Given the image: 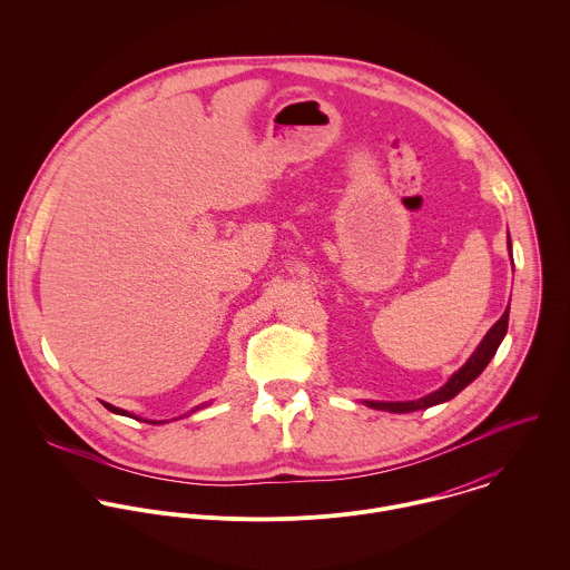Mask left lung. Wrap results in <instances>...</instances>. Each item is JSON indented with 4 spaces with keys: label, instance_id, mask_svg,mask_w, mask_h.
<instances>
[{
    "label": "left lung",
    "instance_id": "left-lung-1",
    "mask_svg": "<svg viewBox=\"0 0 570 570\" xmlns=\"http://www.w3.org/2000/svg\"><path fill=\"white\" fill-rule=\"evenodd\" d=\"M509 254H511V242H509ZM507 325H509V307L504 309L500 321L489 328L488 335L476 346L472 357L439 391H434V393H430L421 400H414V402H364V404L375 407V410H389V412H412V410H423V407L450 402L452 397H456L465 386H470L485 371L489 360L495 355V351H498V346H500V342L507 333Z\"/></svg>",
    "mask_w": 570,
    "mask_h": 570
}]
</instances>
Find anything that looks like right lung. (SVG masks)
I'll return each instance as SVG.
<instances>
[{
    "mask_svg": "<svg viewBox=\"0 0 570 570\" xmlns=\"http://www.w3.org/2000/svg\"><path fill=\"white\" fill-rule=\"evenodd\" d=\"M102 406L107 407L109 412H116V414H122V416H131V414H129L127 410H122V407L111 406V404H105V402H102ZM195 410H197V407H195ZM195 410H193V412H195ZM134 419H138V416H134ZM138 421H142V419H138ZM145 421H147V423H164V421H149V419H145Z\"/></svg>",
    "mask_w": 570,
    "mask_h": 570,
    "instance_id": "add662e5",
    "label": "right lung"
}]
</instances>
